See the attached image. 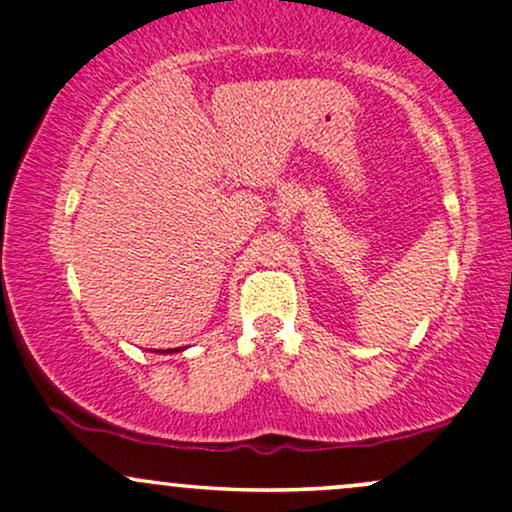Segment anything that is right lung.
Wrapping results in <instances>:
<instances>
[{
    "mask_svg": "<svg viewBox=\"0 0 512 512\" xmlns=\"http://www.w3.org/2000/svg\"><path fill=\"white\" fill-rule=\"evenodd\" d=\"M170 351H178V349H168V351H166V354H170ZM161 354H163V351H161Z\"/></svg>",
    "mask_w": 512,
    "mask_h": 512,
    "instance_id": "1",
    "label": "right lung"
}]
</instances>
